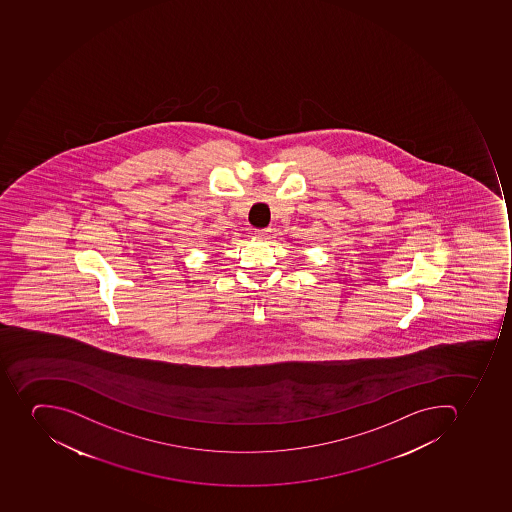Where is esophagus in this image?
<instances>
[{
  "label": "esophagus",
  "instance_id": "esophagus-1",
  "mask_svg": "<svg viewBox=\"0 0 512 512\" xmlns=\"http://www.w3.org/2000/svg\"><path fill=\"white\" fill-rule=\"evenodd\" d=\"M270 232H272V230H270L269 227H267V229H256L254 230V235L258 238H267Z\"/></svg>",
  "mask_w": 512,
  "mask_h": 512
}]
</instances>
